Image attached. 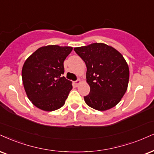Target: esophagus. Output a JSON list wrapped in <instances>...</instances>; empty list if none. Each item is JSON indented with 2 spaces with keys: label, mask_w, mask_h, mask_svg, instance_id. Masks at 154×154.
Listing matches in <instances>:
<instances>
[{
  "label": "esophagus",
  "mask_w": 154,
  "mask_h": 154,
  "mask_svg": "<svg viewBox=\"0 0 154 154\" xmlns=\"http://www.w3.org/2000/svg\"><path fill=\"white\" fill-rule=\"evenodd\" d=\"M80 83H81L80 79H78V80H76V81H75V82H74V83H75V86H79V84Z\"/></svg>",
  "instance_id": "esophagus-1"
}]
</instances>
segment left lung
I'll list each match as a JSON object with an SVG mask.
<instances>
[{"instance_id": "obj_1", "label": "left lung", "mask_w": 154, "mask_h": 154, "mask_svg": "<svg viewBox=\"0 0 154 154\" xmlns=\"http://www.w3.org/2000/svg\"><path fill=\"white\" fill-rule=\"evenodd\" d=\"M87 67L90 93L84 96L87 105L106 111L120 102L128 88L129 68L122 55L105 43H94L74 48Z\"/></svg>"}]
</instances>
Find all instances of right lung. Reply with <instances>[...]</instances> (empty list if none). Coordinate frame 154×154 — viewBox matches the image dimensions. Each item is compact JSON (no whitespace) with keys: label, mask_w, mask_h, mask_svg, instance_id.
Segmentation results:
<instances>
[{"label":"right lung","mask_w":154,"mask_h":154,"mask_svg":"<svg viewBox=\"0 0 154 154\" xmlns=\"http://www.w3.org/2000/svg\"><path fill=\"white\" fill-rule=\"evenodd\" d=\"M72 47L51 45L39 48L27 58L22 68V80L28 98L45 111L61 108L73 88L64 76L63 62Z\"/></svg>","instance_id":"obj_1"}]
</instances>
